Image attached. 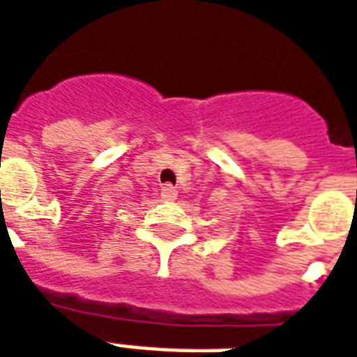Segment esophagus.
<instances>
[{
  "label": "esophagus",
  "mask_w": 357,
  "mask_h": 357,
  "mask_svg": "<svg viewBox=\"0 0 357 357\" xmlns=\"http://www.w3.org/2000/svg\"><path fill=\"white\" fill-rule=\"evenodd\" d=\"M160 197H162L164 201H174L178 197V189L170 185V183H166V185L160 187Z\"/></svg>",
  "instance_id": "1"
}]
</instances>
